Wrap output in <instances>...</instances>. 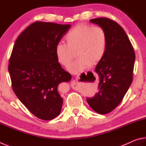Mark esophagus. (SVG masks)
Wrapping results in <instances>:
<instances>
[{"label": "esophagus", "instance_id": "obj_1", "mask_svg": "<svg viewBox=\"0 0 146 146\" xmlns=\"http://www.w3.org/2000/svg\"><path fill=\"white\" fill-rule=\"evenodd\" d=\"M78 78V77H77V76H76V79H77ZM76 80H73V82H71V86H72V87H75V86H76Z\"/></svg>", "mask_w": 146, "mask_h": 146}]
</instances>
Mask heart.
<instances>
[{"label": "heart", "mask_w": 146, "mask_h": 146, "mask_svg": "<svg viewBox=\"0 0 146 146\" xmlns=\"http://www.w3.org/2000/svg\"><path fill=\"white\" fill-rule=\"evenodd\" d=\"M67 43L59 42L55 47L56 58L61 65L68 66L77 53L78 58L68 66V70L78 74L99 62L106 51L107 38L104 29L88 24H79L66 34Z\"/></svg>", "instance_id": "b5f03b06"}]
</instances>
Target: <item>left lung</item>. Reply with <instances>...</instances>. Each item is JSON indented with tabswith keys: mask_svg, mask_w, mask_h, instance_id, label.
I'll return each mask as SVG.
<instances>
[{
	"mask_svg": "<svg viewBox=\"0 0 146 146\" xmlns=\"http://www.w3.org/2000/svg\"><path fill=\"white\" fill-rule=\"evenodd\" d=\"M90 21L104 30L107 46L95 70L99 77V91L93 97L87 98V102L95 112L107 114L122 102L131 84L135 54L125 31L116 22L104 17Z\"/></svg>",
	"mask_w": 146,
	"mask_h": 146,
	"instance_id": "obj_1",
	"label": "left lung"
}]
</instances>
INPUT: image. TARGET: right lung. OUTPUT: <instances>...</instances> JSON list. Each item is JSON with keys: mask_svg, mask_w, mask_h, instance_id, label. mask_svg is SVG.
<instances>
[{"mask_svg": "<svg viewBox=\"0 0 146 146\" xmlns=\"http://www.w3.org/2000/svg\"><path fill=\"white\" fill-rule=\"evenodd\" d=\"M70 24L35 22L19 36L9 61L12 88L25 107L36 117L50 120L60 114L63 99L57 91L71 76L61 67L55 47Z\"/></svg>", "mask_w": 146, "mask_h": 146, "instance_id": "obj_1", "label": "right lung"}]
</instances>
